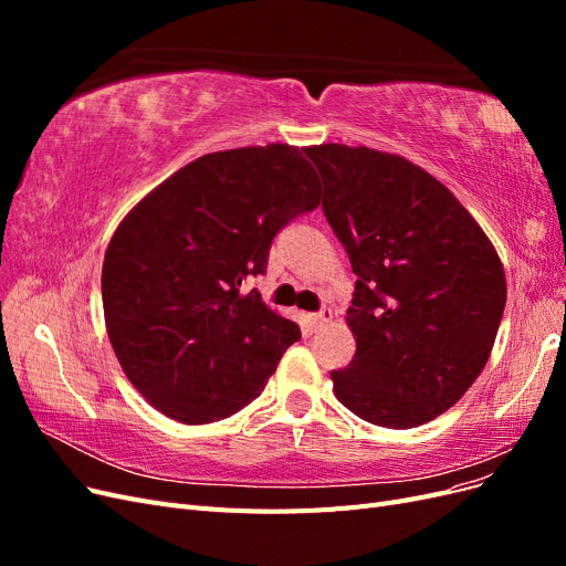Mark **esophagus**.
<instances>
[{
    "mask_svg": "<svg viewBox=\"0 0 566 566\" xmlns=\"http://www.w3.org/2000/svg\"><path fill=\"white\" fill-rule=\"evenodd\" d=\"M333 318V314H331V310H323V312H318V314H312L310 318H306V323H310V331L312 333H316V331H321L325 323H328Z\"/></svg>",
    "mask_w": 566,
    "mask_h": 566,
    "instance_id": "obj_1",
    "label": "esophagus"
}]
</instances>
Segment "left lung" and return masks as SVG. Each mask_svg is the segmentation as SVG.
Returning <instances> with one entry per match:
<instances>
[{
	"mask_svg": "<svg viewBox=\"0 0 566 566\" xmlns=\"http://www.w3.org/2000/svg\"><path fill=\"white\" fill-rule=\"evenodd\" d=\"M323 214L356 287V354L335 397L366 422L408 430L449 410L484 370L505 310V273L486 233L447 186L391 153L304 148Z\"/></svg>",
	"mask_w": 566,
	"mask_h": 566,
	"instance_id": "left-lung-1",
	"label": "left lung"
}]
</instances>
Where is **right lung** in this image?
I'll use <instances>...</instances> for the list:
<instances>
[{"instance_id":"add662e5","label":"right lung","mask_w":566,"mask_h":566,"mask_svg":"<svg viewBox=\"0 0 566 566\" xmlns=\"http://www.w3.org/2000/svg\"><path fill=\"white\" fill-rule=\"evenodd\" d=\"M318 202L300 148L269 144L188 163L123 219L101 295L117 361L150 406L205 424L260 397L302 333L243 281L266 273L273 238Z\"/></svg>"}]
</instances>
